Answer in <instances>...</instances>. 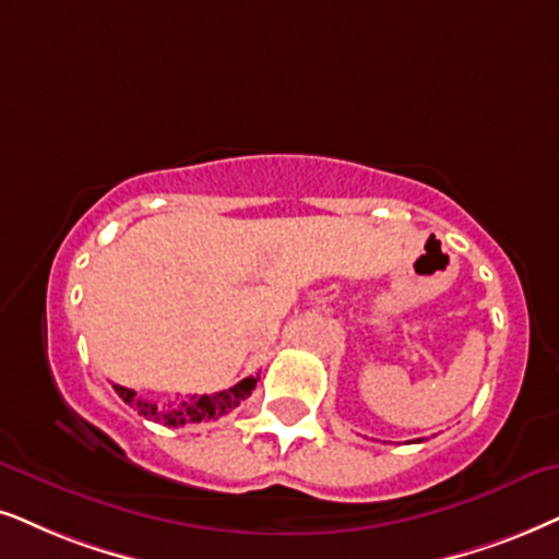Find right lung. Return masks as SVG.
<instances>
[{
    "label": "right lung",
    "mask_w": 559,
    "mask_h": 559,
    "mask_svg": "<svg viewBox=\"0 0 559 559\" xmlns=\"http://www.w3.org/2000/svg\"><path fill=\"white\" fill-rule=\"evenodd\" d=\"M258 379L260 377H247L239 381V384L229 386V390H224V392H216V394H201V397L195 394V397L180 402V405L173 409H159L154 402L139 400L136 392L129 390V386L116 384V392H118V397L126 402V405L139 409L141 418L162 423V426H169V428H190V426H201V423L224 418L229 409H235L239 402L250 397L252 390H255Z\"/></svg>",
    "instance_id": "add662e5"
}]
</instances>
